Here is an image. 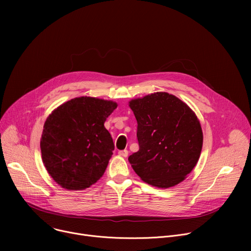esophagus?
I'll return each instance as SVG.
<instances>
[{
    "instance_id": "34e87169",
    "label": "esophagus",
    "mask_w": 251,
    "mask_h": 251,
    "mask_svg": "<svg viewBox=\"0 0 251 251\" xmlns=\"http://www.w3.org/2000/svg\"><path fill=\"white\" fill-rule=\"evenodd\" d=\"M128 151L127 150H122V151H119L118 152V154L120 155V156H122V157H124V158H126L127 156H128Z\"/></svg>"
}]
</instances>
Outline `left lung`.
Returning <instances> with one entry per match:
<instances>
[{"mask_svg":"<svg viewBox=\"0 0 251 251\" xmlns=\"http://www.w3.org/2000/svg\"><path fill=\"white\" fill-rule=\"evenodd\" d=\"M137 123L139 151L128 160L145 183L168 189L182 183L196 167L202 130L196 113L168 92L129 101Z\"/></svg>","mask_w":251,"mask_h":251,"instance_id":"left-lung-1","label":"left lung"}]
</instances>
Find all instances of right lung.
I'll list each match as a JSON object with an SVG mask.
<instances>
[{
	"mask_svg": "<svg viewBox=\"0 0 251 251\" xmlns=\"http://www.w3.org/2000/svg\"><path fill=\"white\" fill-rule=\"evenodd\" d=\"M117 106L111 100L81 96L49 115L41 138L42 159L61 188L85 190L103 176L114 150L104 123Z\"/></svg>",
	"mask_w": 251,
	"mask_h": 251,
	"instance_id": "add662e5",
	"label": "right lung"
}]
</instances>
